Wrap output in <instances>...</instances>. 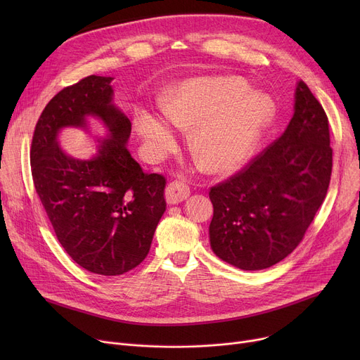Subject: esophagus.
<instances>
[{
  "instance_id": "obj_1",
  "label": "esophagus",
  "mask_w": 360,
  "mask_h": 360,
  "mask_svg": "<svg viewBox=\"0 0 360 360\" xmlns=\"http://www.w3.org/2000/svg\"><path fill=\"white\" fill-rule=\"evenodd\" d=\"M190 195V186L182 181H172L166 186V201L169 204H178Z\"/></svg>"
}]
</instances>
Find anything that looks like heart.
Returning <instances> with one entry per match:
<instances>
[{
  "label": "heart",
  "mask_w": 360,
  "mask_h": 360,
  "mask_svg": "<svg viewBox=\"0 0 360 360\" xmlns=\"http://www.w3.org/2000/svg\"><path fill=\"white\" fill-rule=\"evenodd\" d=\"M270 102L251 93L239 77H214L184 86L165 108L167 118L182 129H193V148L207 167L223 172L250 156L270 115ZM137 127L158 155L172 150L176 136L170 124L155 113L141 112Z\"/></svg>",
  "instance_id": "heart-1"
}]
</instances>
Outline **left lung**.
<instances>
[{
    "mask_svg": "<svg viewBox=\"0 0 360 360\" xmlns=\"http://www.w3.org/2000/svg\"><path fill=\"white\" fill-rule=\"evenodd\" d=\"M286 131L239 172L210 188L214 254L240 270H264L304 239L331 179L333 148L324 108L299 82Z\"/></svg>",
    "mask_w": 360,
    "mask_h": 360,
    "instance_id": "8db88e82",
    "label": "left lung"
}]
</instances>
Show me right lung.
<instances>
[{
	"label": "right lung",
	"mask_w": 360,
	"mask_h": 360,
	"mask_svg": "<svg viewBox=\"0 0 360 360\" xmlns=\"http://www.w3.org/2000/svg\"><path fill=\"white\" fill-rule=\"evenodd\" d=\"M110 77L89 75L64 87L36 122L30 166L34 190L67 254L90 273L120 276L147 257L166 210V178L146 174L125 143L131 121L112 105ZM99 116L111 137L100 155L77 161L63 154L56 134Z\"/></svg>",
	"instance_id": "1"
}]
</instances>
